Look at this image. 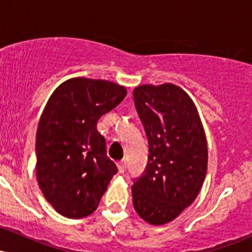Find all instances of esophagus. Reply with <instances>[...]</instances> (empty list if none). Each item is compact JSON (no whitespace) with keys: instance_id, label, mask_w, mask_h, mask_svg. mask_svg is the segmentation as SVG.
Masks as SVG:
<instances>
[{"instance_id":"esophagus-1","label":"esophagus","mask_w":252,"mask_h":252,"mask_svg":"<svg viewBox=\"0 0 252 252\" xmlns=\"http://www.w3.org/2000/svg\"><path fill=\"white\" fill-rule=\"evenodd\" d=\"M117 168H118V172H120L121 174H123V173L126 172V161H120V162L117 163Z\"/></svg>"}]
</instances>
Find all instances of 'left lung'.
<instances>
[{"label": "left lung", "instance_id": "obj_1", "mask_svg": "<svg viewBox=\"0 0 252 252\" xmlns=\"http://www.w3.org/2000/svg\"><path fill=\"white\" fill-rule=\"evenodd\" d=\"M136 110L149 142L146 173L132 185L137 215L152 225L170 222L200 192L207 172V141L192 98L170 83L137 86Z\"/></svg>", "mask_w": 252, "mask_h": 252}]
</instances>
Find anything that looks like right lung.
Segmentation results:
<instances>
[{
  "label": "right lung",
  "instance_id": "obj_1",
  "mask_svg": "<svg viewBox=\"0 0 252 252\" xmlns=\"http://www.w3.org/2000/svg\"><path fill=\"white\" fill-rule=\"evenodd\" d=\"M126 96L120 84L77 77L60 84L43 109L36 131V179L46 200L66 218L94 213L117 173L97 122Z\"/></svg>",
  "mask_w": 252,
  "mask_h": 252
}]
</instances>
